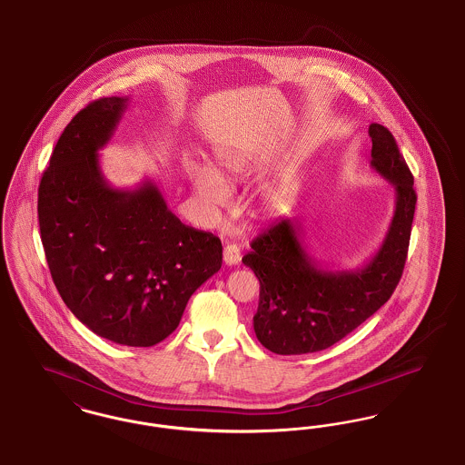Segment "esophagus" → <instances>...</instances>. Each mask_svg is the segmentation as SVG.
I'll list each match as a JSON object with an SVG mask.
<instances>
[{
    "label": "esophagus",
    "mask_w": 465,
    "mask_h": 465,
    "mask_svg": "<svg viewBox=\"0 0 465 465\" xmlns=\"http://www.w3.org/2000/svg\"><path fill=\"white\" fill-rule=\"evenodd\" d=\"M242 261V252L240 246L234 243H229L223 248V262L227 266H236Z\"/></svg>",
    "instance_id": "obj_1"
}]
</instances>
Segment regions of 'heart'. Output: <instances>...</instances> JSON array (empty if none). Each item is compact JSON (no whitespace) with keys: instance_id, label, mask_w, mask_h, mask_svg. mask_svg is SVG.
<instances>
[{"instance_id":"1","label":"heart","mask_w":465,"mask_h":465,"mask_svg":"<svg viewBox=\"0 0 465 465\" xmlns=\"http://www.w3.org/2000/svg\"><path fill=\"white\" fill-rule=\"evenodd\" d=\"M222 174L231 183L244 180L250 173V159L244 153H225L221 157ZM187 174L194 194L208 212H217L229 201V187L221 174L204 164H191Z\"/></svg>"}]
</instances>
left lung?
<instances>
[{"mask_svg":"<svg viewBox=\"0 0 465 465\" xmlns=\"http://www.w3.org/2000/svg\"><path fill=\"white\" fill-rule=\"evenodd\" d=\"M369 136L371 166L395 187V210L383 243L364 268H322L302 246L301 225L287 217L261 232L243 257L261 283L253 331L272 353L302 355L332 346L376 313L402 276L415 217L413 174L385 125L371 124Z\"/></svg>","mask_w":465,"mask_h":465,"instance_id":"8db88e82","label":"left lung"}]
</instances>
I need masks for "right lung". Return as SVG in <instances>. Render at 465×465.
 Returning <instances> with one entry per match:
<instances>
[{"label":"right lung","instance_id":"1","mask_svg":"<svg viewBox=\"0 0 465 465\" xmlns=\"http://www.w3.org/2000/svg\"><path fill=\"white\" fill-rule=\"evenodd\" d=\"M129 98H99L66 125L38 187L40 234L55 289L94 334L153 346L178 327L222 266L212 232L182 223L157 185L114 189L99 168Z\"/></svg>","mask_w":465,"mask_h":465}]
</instances>
